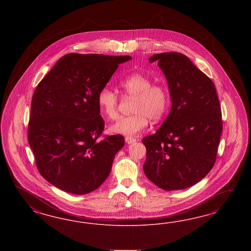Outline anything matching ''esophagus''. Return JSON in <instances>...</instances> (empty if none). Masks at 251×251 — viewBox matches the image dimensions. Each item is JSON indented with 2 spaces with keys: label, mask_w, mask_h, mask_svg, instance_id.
<instances>
[{
  "label": "esophagus",
  "mask_w": 251,
  "mask_h": 251,
  "mask_svg": "<svg viewBox=\"0 0 251 251\" xmlns=\"http://www.w3.org/2000/svg\"><path fill=\"white\" fill-rule=\"evenodd\" d=\"M125 142H126L128 145H131V144H133V143L136 142V139H134V138H132V137H126V138H125Z\"/></svg>",
  "instance_id": "obj_1"
}]
</instances>
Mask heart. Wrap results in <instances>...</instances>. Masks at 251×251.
I'll return each mask as SVG.
<instances>
[{"label": "heart", "instance_id": "obj_1", "mask_svg": "<svg viewBox=\"0 0 251 251\" xmlns=\"http://www.w3.org/2000/svg\"><path fill=\"white\" fill-rule=\"evenodd\" d=\"M120 87L127 98L134 99L133 114L120 118L109 129L124 135H135L147 127L150 119L158 122L168 109L169 90L165 84H152L150 76L143 73H133L122 78ZM98 104L101 112L114 120L119 114V98L113 90L103 87L98 95Z\"/></svg>", "mask_w": 251, "mask_h": 251}]
</instances>
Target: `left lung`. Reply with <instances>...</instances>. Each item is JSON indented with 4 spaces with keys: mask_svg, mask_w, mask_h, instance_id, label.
<instances>
[{
    "mask_svg": "<svg viewBox=\"0 0 251 251\" xmlns=\"http://www.w3.org/2000/svg\"><path fill=\"white\" fill-rule=\"evenodd\" d=\"M167 78L172 106L146 147L145 176L165 190H184L213 168L223 129L220 102L213 81L178 52L154 54L150 62Z\"/></svg>",
    "mask_w": 251,
    "mask_h": 251,
    "instance_id": "1",
    "label": "left lung"
}]
</instances>
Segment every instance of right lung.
<instances>
[{"label": "right lung", "mask_w": 251, "mask_h": 251, "mask_svg": "<svg viewBox=\"0 0 251 251\" xmlns=\"http://www.w3.org/2000/svg\"><path fill=\"white\" fill-rule=\"evenodd\" d=\"M130 56L69 53L38 84L31 102L28 144L40 175L58 189L83 195L109 175L121 134L99 137L105 122L98 104L119 64Z\"/></svg>", "instance_id": "add662e5"}]
</instances>
